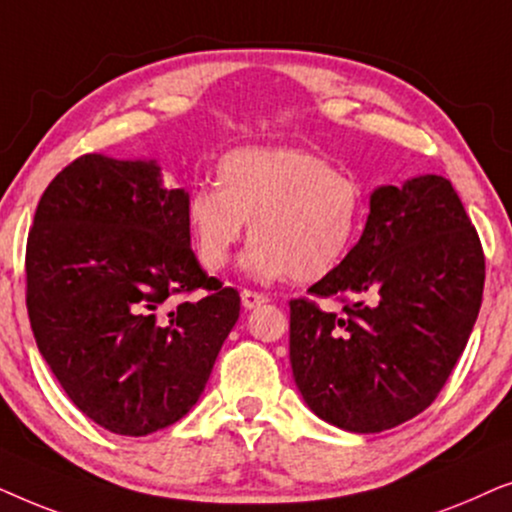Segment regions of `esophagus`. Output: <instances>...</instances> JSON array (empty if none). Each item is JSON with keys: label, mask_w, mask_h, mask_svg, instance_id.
<instances>
[{"label": "esophagus", "mask_w": 512, "mask_h": 512, "mask_svg": "<svg viewBox=\"0 0 512 512\" xmlns=\"http://www.w3.org/2000/svg\"><path fill=\"white\" fill-rule=\"evenodd\" d=\"M263 303H268V296H265V293L249 291V289L242 291V305L247 307V310H254V307L263 305Z\"/></svg>", "instance_id": "34e87169"}]
</instances>
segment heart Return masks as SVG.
I'll return each mask as SVG.
<instances>
[{
	"label": "heart",
	"instance_id": "obj_1",
	"mask_svg": "<svg viewBox=\"0 0 512 512\" xmlns=\"http://www.w3.org/2000/svg\"><path fill=\"white\" fill-rule=\"evenodd\" d=\"M366 188L296 146H244L216 165V188L193 186L186 223L207 270L219 272L251 237L242 268L263 282L293 277L312 284L352 254L366 223Z\"/></svg>",
	"mask_w": 512,
	"mask_h": 512
}]
</instances>
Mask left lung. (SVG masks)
Segmentation results:
<instances>
[{
	"instance_id": "left-lung-1",
	"label": "left lung",
	"mask_w": 512,
	"mask_h": 512,
	"mask_svg": "<svg viewBox=\"0 0 512 512\" xmlns=\"http://www.w3.org/2000/svg\"><path fill=\"white\" fill-rule=\"evenodd\" d=\"M485 256L450 181L419 174L377 186L361 240L307 293L342 314L291 300L289 359L314 415L352 433L417 417L445 387L482 303Z\"/></svg>"
}]
</instances>
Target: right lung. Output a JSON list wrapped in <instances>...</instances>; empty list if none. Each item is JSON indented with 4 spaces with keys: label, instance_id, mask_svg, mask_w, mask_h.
<instances>
[{
    "label": "right lung",
    "instance_id": "obj_1",
    "mask_svg": "<svg viewBox=\"0 0 512 512\" xmlns=\"http://www.w3.org/2000/svg\"><path fill=\"white\" fill-rule=\"evenodd\" d=\"M184 188L158 160L76 158L41 195L27 237V312L55 380L118 436H149L198 403L240 317L200 268ZM205 288L200 301L171 296Z\"/></svg>",
    "mask_w": 512,
    "mask_h": 512
}]
</instances>
